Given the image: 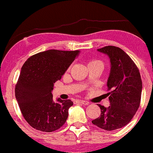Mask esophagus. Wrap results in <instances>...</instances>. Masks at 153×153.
Masks as SVG:
<instances>
[{"label": "esophagus", "instance_id": "esophagus-1", "mask_svg": "<svg viewBox=\"0 0 153 153\" xmlns=\"http://www.w3.org/2000/svg\"><path fill=\"white\" fill-rule=\"evenodd\" d=\"M75 102H76V103H80V104H82V105H88V104H89V102L87 101H84V100H76Z\"/></svg>", "mask_w": 153, "mask_h": 153}]
</instances>
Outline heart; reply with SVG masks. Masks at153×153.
Listing matches in <instances>:
<instances>
[{"mask_svg": "<svg viewBox=\"0 0 153 153\" xmlns=\"http://www.w3.org/2000/svg\"><path fill=\"white\" fill-rule=\"evenodd\" d=\"M92 62H101L98 61V60H92V61H91L89 63H92Z\"/></svg>", "mask_w": 153, "mask_h": 153, "instance_id": "1", "label": "heart"}]
</instances>
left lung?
Here are the masks:
<instances>
[{"instance_id":"obj_1","label":"left lung","mask_w":153,"mask_h":153,"mask_svg":"<svg viewBox=\"0 0 153 153\" xmlns=\"http://www.w3.org/2000/svg\"><path fill=\"white\" fill-rule=\"evenodd\" d=\"M108 56L110 72L107 79V94L110 105H98L101 115L92 123L106 131L125 126L133 118L140 105L142 82L137 65L118 47L108 46L97 49Z\"/></svg>"}]
</instances>
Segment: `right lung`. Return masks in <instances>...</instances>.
<instances>
[{"label":"right lung","mask_w":153,"mask_h":153,"mask_svg":"<svg viewBox=\"0 0 153 153\" xmlns=\"http://www.w3.org/2000/svg\"><path fill=\"white\" fill-rule=\"evenodd\" d=\"M80 51L48 50L25 62L16 87L15 97L23 117L33 128L44 132L57 130L65 124L73 102L56 99L53 83L60 80Z\"/></svg>","instance_id":"1"}]
</instances>
